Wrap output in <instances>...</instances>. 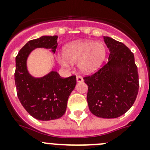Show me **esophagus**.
<instances>
[{"mask_svg": "<svg viewBox=\"0 0 150 150\" xmlns=\"http://www.w3.org/2000/svg\"><path fill=\"white\" fill-rule=\"evenodd\" d=\"M76 81H77V83H83V77H81V76H76Z\"/></svg>", "mask_w": 150, "mask_h": 150, "instance_id": "obj_1", "label": "esophagus"}]
</instances>
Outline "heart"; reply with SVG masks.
Wrapping results in <instances>:
<instances>
[{"label": "heart", "mask_w": 150, "mask_h": 150, "mask_svg": "<svg viewBox=\"0 0 150 150\" xmlns=\"http://www.w3.org/2000/svg\"><path fill=\"white\" fill-rule=\"evenodd\" d=\"M107 56V49L101 42L77 40L66 45L63 54L59 57L61 64L64 67L71 63H78V67L84 74H91L98 70Z\"/></svg>", "instance_id": "1"}]
</instances>
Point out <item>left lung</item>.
I'll use <instances>...</instances> for the list:
<instances>
[{"label":"left lung","instance_id":"8db88e82","mask_svg":"<svg viewBox=\"0 0 150 150\" xmlns=\"http://www.w3.org/2000/svg\"><path fill=\"white\" fill-rule=\"evenodd\" d=\"M110 50L108 62L98 72L84 78L87 101L92 114L104 119L121 116L132 107L139 89L134 55L124 43L104 37Z\"/></svg>","mask_w":150,"mask_h":150}]
</instances>
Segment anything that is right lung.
<instances>
[{"label":"right lung","mask_w":150,"mask_h":150,"mask_svg":"<svg viewBox=\"0 0 150 150\" xmlns=\"http://www.w3.org/2000/svg\"><path fill=\"white\" fill-rule=\"evenodd\" d=\"M58 36H41L28 41L16 57L15 83L21 104L38 120L59 119L65 113L68 98L76 84V76L61 78L54 70L43 76L35 77L28 69V59L38 48L49 49L55 53Z\"/></svg>","instance_id":"obj_1"}]
</instances>
